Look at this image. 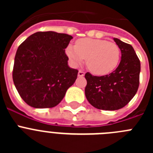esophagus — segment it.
<instances>
[{
	"instance_id": "1",
	"label": "esophagus",
	"mask_w": 153,
	"mask_h": 153,
	"mask_svg": "<svg viewBox=\"0 0 153 153\" xmlns=\"http://www.w3.org/2000/svg\"><path fill=\"white\" fill-rule=\"evenodd\" d=\"M85 74V73L83 72V70H79V72H78V76H79V77H82V76H83Z\"/></svg>"
}]
</instances>
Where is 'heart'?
I'll return each instance as SVG.
<instances>
[{
  "label": "heart",
  "instance_id": "1",
  "mask_svg": "<svg viewBox=\"0 0 153 153\" xmlns=\"http://www.w3.org/2000/svg\"><path fill=\"white\" fill-rule=\"evenodd\" d=\"M67 53L74 65L86 59V67L96 75H106L117 68L120 60V49L115 43L102 39L82 38L75 47L69 45Z\"/></svg>",
  "mask_w": 153,
  "mask_h": 153
}]
</instances>
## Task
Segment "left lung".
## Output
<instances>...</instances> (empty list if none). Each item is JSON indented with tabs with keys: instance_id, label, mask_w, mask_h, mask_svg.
Segmentation results:
<instances>
[{
	"instance_id": "8db88e82",
	"label": "left lung",
	"mask_w": 153,
	"mask_h": 153,
	"mask_svg": "<svg viewBox=\"0 0 153 153\" xmlns=\"http://www.w3.org/2000/svg\"><path fill=\"white\" fill-rule=\"evenodd\" d=\"M122 56L118 67L108 75L85 74V95L92 106L102 110H117L133 98L140 85V61L133 47L117 38Z\"/></svg>"
}]
</instances>
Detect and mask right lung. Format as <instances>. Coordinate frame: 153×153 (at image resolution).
<instances>
[{"instance_id":"add662e5","label":"right lung","mask_w":153,"mask_h":153,"mask_svg":"<svg viewBox=\"0 0 153 153\" xmlns=\"http://www.w3.org/2000/svg\"><path fill=\"white\" fill-rule=\"evenodd\" d=\"M73 36L53 31L36 32L19 46L14 58L13 81L23 100L33 108L60 103L77 77L67 64L65 49Z\"/></svg>"}]
</instances>
